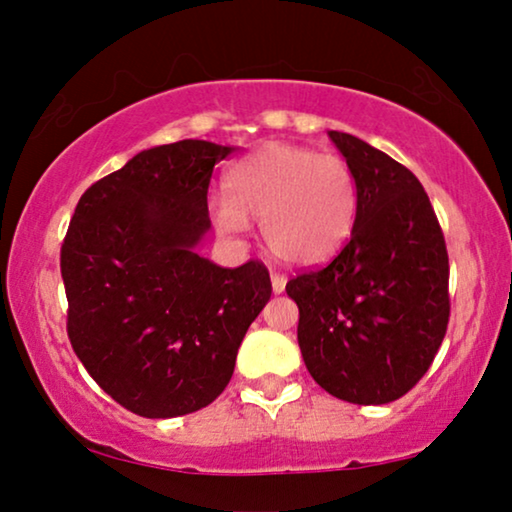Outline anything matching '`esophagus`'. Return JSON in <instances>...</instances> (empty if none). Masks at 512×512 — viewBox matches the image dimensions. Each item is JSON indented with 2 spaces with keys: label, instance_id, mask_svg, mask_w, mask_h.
Wrapping results in <instances>:
<instances>
[{
  "label": "esophagus",
  "instance_id": "obj_1",
  "mask_svg": "<svg viewBox=\"0 0 512 512\" xmlns=\"http://www.w3.org/2000/svg\"><path fill=\"white\" fill-rule=\"evenodd\" d=\"M270 282H272V291H275V293H282L286 289V277L284 275H272Z\"/></svg>",
  "mask_w": 512,
  "mask_h": 512
}]
</instances>
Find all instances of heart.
Segmentation results:
<instances>
[{"label": "heart", "instance_id": "heart-1", "mask_svg": "<svg viewBox=\"0 0 512 512\" xmlns=\"http://www.w3.org/2000/svg\"><path fill=\"white\" fill-rule=\"evenodd\" d=\"M359 181L345 158L307 146L268 144L235 163L226 195L214 202L221 233L242 235L261 219L268 249L298 268L321 265L352 235Z\"/></svg>", "mask_w": 512, "mask_h": 512}]
</instances>
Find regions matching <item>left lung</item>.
I'll list each match as a JSON object with an SVG mask.
<instances>
[{
  "mask_svg": "<svg viewBox=\"0 0 512 512\" xmlns=\"http://www.w3.org/2000/svg\"><path fill=\"white\" fill-rule=\"evenodd\" d=\"M328 137L359 181V212L340 254L291 279L286 293L314 382L347 403L382 405L422 380L445 338L447 249L408 167L347 132Z\"/></svg>",
  "mask_w": 512,
  "mask_h": 512,
  "instance_id": "left-lung-1",
  "label": "left lung"
}]
</instances>
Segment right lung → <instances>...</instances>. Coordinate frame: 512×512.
<instances>
[{
	"label": "right lung",
	"mask_w": 512,
	"mask_h": 512,
	"mask_svg": "<svg viewBox=\"0 0 512 512\" xmlns=\"http://www.w3.org/2000/svg\"><path fill=\"white\" fill-rule=\"evenodd\" d=\"M235 146H153L81 195L60 254L67 333L90 377L123 408L170 419L226 389L272 284L263 263L198 254L207 188Z\"/></svg>",
	"instance_id": "1"
}]
</instances>
